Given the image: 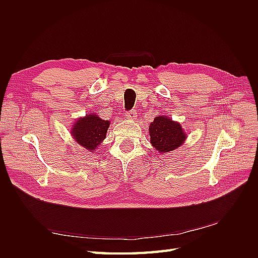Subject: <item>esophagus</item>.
<instances>
[{"label":"esophagus","mask_w":258,"mask_h":258,"mask_svg":"<svg viewBox=\"0 0 258 258\" xmlns=\"http://www.w3.org/2000/svg\"><path fill=\"white\" fill-rule=\"evenodd\" d=\"M138 116V113H137V110H131V111H128L126 114H124V117L128 119H136Z\"/></svg>","instance_id":"esophagus-1"}]
</instances>
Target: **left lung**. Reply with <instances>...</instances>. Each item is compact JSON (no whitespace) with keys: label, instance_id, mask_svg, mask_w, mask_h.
I'll return each mask as SVG.
<instances>
[{"label":"left lung","instance_id":"8db88e82","mask_svg":"<svg viewBox=\"0 0 258 258\" xmlns=\"http://www.w3.org/2000/svg\"><path fill=\"white\" fill-rule=\"evenodd\" d=\"M151 143L159 153L174 151L185 141L186 135L178 122L167 116L156 117L150 124Z\"/></svg>","mask_w":258,"mask_h":258}]
</instances>
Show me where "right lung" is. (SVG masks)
I'll use <instances>...</instances> for the list:
<instances>
[{
    "mask_svg": "<svg viewBox=\"0 0 258 258\" xmlns=\"http://www.w3.org/2000/svg\"><path fill=\"white\" fill-rule=\"evenodd\" d=\"M73 126L72 136L75 141L86 150L93 152L105 139L110 121L99 118L96 114H89L80 118Z\"/></svg>",
    "mask_w": 258,
    "mask_h": 258,
    "instance_id": "obj_1",
    "label": "right lung"
}]
</instances>
